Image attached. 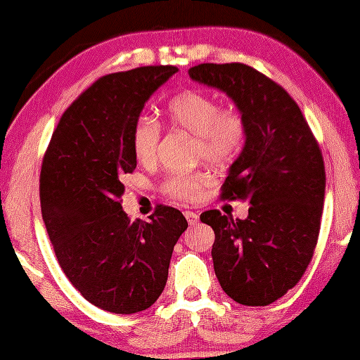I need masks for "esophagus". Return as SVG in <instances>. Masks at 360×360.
<instances>
[{"label":"esophagus","mask_w":360,"mask_h":360,"mask_svg":"<svg viewBox=\"0 0 360 360\" xmlns=\"http://www.w3.org/2000/svg\"><path fill=\"white\" fill-rule=\"evenodd\" d=\"M184 215H185V219H187L188 225H197L198 224V214H195V212L187 210V212H184Z\"/></svg>","instance_id":"obj_1"}]
</instances>
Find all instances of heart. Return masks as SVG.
I'll return each mask as SVG.
<instances>
[{
    "label": "heart",
    "instance_id": "1",
    "mask_svg": "<svg viewBox=\"0 0 360 360\" xmlns=\"http://www.w3.org/2000/svg\"><path fill=\"white\" fill-rule=\"evenodd\" d=\"M167 118L173 128L197 136L198 153L207 162L229 163L242 152L247 125L235 106H219L214 96L198 90L181 91L167 105ZM160 141V125L150 117L136 120L131 131L133 153L139 162L152 163ZM207 185L203 175H175L167 180L165 192L180 200H197Z\"/></svg>",
    "mask_w": 360,
    "mask_h": 360
}]
</instances>
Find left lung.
Listing matches in <instances>:
<instances>
[{
  "instance_id": "8db88e82",
  "label": "left lung",
  "mask_w": 360,
  "mask_h": 360,
  "mask_svg": "<svg viewBox=\"0 0 360 360\" xmlns=\"http://www.w3.org/2000/svg\"><path fill=\"white\" fill-rule=\"evenodd\" d=\"M188 75L229 95L247 125L221 187L225 200L250 203L247 219L200 215L215 232V275L235 302L269 305L297 285L316 250L326 195L321 148L292 96L252 66L202 63Z\"/></svg>"
}]
</instances>
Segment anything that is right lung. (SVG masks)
<instances>
[{
    "label": "right lung",
    "instance_id": "add662e5",
    "mask_svg": "<svg viewBox=\"0 0 360 360\" xmlns=\"http://www.w3.org/2000/svg\"><path fill=\"white\" fill-rule=\"evenodd\" d=\"M176 72L141 66L100 78L68 106L43 158L39 200L58 264L88 302L113 314L157 302L188 227L176 208L158 205L150 221H131L120 203L123 175L136 168L133 127Z\"/></svg>",
    "mask_w": 360,
    "mask_h": 360
}]
</instances>
